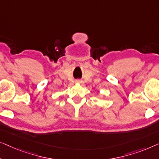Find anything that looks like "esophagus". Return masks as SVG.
<instances>
[{"label":"esophagus","mask_w":159,"mask_h":159,"mask_svg":"<svg viewBox=\"0 0 159 159\" xmlns=\"http://www.w3.org/2000/svg\"><path fill=\"white\" fill-rule=\"evenodd\" d=\"M75 82H76L77 84H84V82H83L81 80H77L76 81H75Z\"/></svg>","instance_id":"obj_1"}]
</instances>
